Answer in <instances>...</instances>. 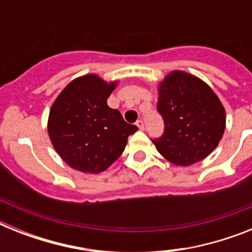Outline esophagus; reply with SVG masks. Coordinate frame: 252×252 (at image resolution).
Listing matches in <instances>:
<instances>
[{
	"instance_id": "1",
	"label": "esophagus",
	"mask_w": 252,
	"mask_h": 252,
	"mask_svg": "<svg viewBox=\"0 0 252 252\" xmlns=\"http://www.w3.org/2000/svg\"><path fill=\"white\" fill-rule=\"evenodd\" d=\"M136 126L140 128V130H144V122H142L141 120H139V121L136 122Z\"/></svg>"
}]
</instances>
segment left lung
Listing matches in <instances>:
<instances>
[{
    "instance_id": "8db88e82",
    "label": "left lung",
    "mask_w": 252,
    "mask_h": 252,
    "mask_svg": "<svg viewBox=\"0 0 252 252\" xmlns=\"http://www.w3.org/2000/svg\"><path fill=\"white\" fill-rule=\"evenodd\" d=\"M158 111L165 131L153 140L168 161L189 166L217 148L226 128V112L212 88L198 77L173 70L158 86Z\"/></svg>"
}]
</instances>
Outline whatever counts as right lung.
I'll list each match as a JSON object with an SVG mask.
<instances>
[{
    "mask_svg": "<svg viewBox=\"0 0 252 252\" xmlns=\"http://www.w3.org/2000/svg\"><path fill=\"white\" fill-rule=\"evenodd\" d=\"M119 81L97 74L73 79L49 112L48 133L55 151L74 170L98 174L121 157L135 125L107 104Z\"/></svg>",
    "mask_w": 252,
    "mask_h": 252,
    "instance_id": "1",
    "label": "right lung"
}]
</instances>
